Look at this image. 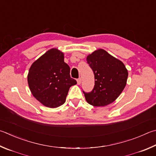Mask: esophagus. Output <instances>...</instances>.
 <instances>
[{
  "mask_svg": "<svg viewBox=\"0 0 156 156\" xmlns=\"http://www.w3.org/2000/svg\"><path fill=\"white\" fill-rule=\"evenodd\" d=\"M81 82H82V79L80 78H78V80H77V83H78V84H81Z\"/></svg>",
  "mask_w": 156,
  "mask_h": 156,
  "instance_id": "esophagus-1",
  "label": "esophagus"
}]
</instances>
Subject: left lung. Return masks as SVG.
<instances>
[{
    "label": "left lung",
    "instance_id": "8db88e82",
    "mask_svg": "<svg viewBox=\"0 0 156 156\" xmlns=\"http://www.w3.org/2000/svg\"><path fill=\"white\" fill-rule=\"evenodd\" d=\"M95 76L91 92L84 93L86 101L93 106H106L115 101L126 87L128 72L121 61L103 49L87 56Z\"/></svg>",
    "mask_w": 156,
    "mask_h": 156
}]
</instances>
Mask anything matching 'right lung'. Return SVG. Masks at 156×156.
Instances as JSON below:
<instances>
[{"label": "right lung", "mask_w": 156, "mask_h": 156, "mask_svg": "<svg viewBox=\"0 0 156 156\" xmlns=\"http://www.w3.org/2000/svg\"><path fill=\"white\" fill-rule=\"evenodd\" d=\"M64 54L52 48L34 61L27 76L31 93L44 106L54 108L66 102L69 88L77 84L70 77Z\"/></svg>", "instance_id": "obj_1"}]
</instances>
